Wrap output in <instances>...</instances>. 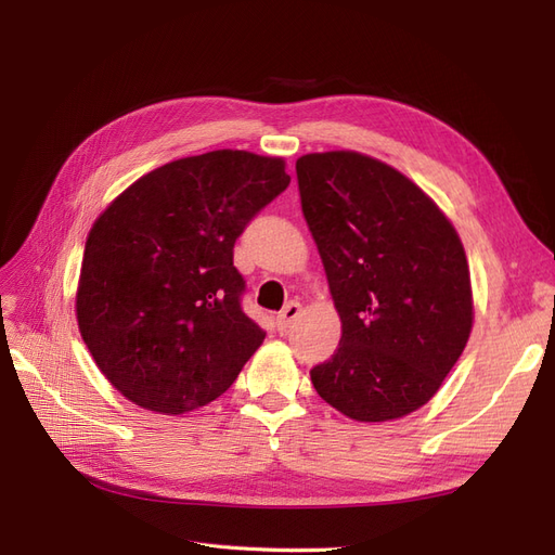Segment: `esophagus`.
<instances>
[{
	"label": "esophagus",
	"instance_id": "1",
	"mask_svg": "<svg viewBox=\"0 0 555 555\" xmlns=\"http://www.w3.org/2000/svg\"><path fill=\"white\" fill-rule=\"evenodd\" d=\"M298 317H300V304H294V300H292V304L284 306V310L278 314V328L289 331Z\"/></svg>",
	"mask_w": 555,
	"mask_h": 555
}]
</instances>
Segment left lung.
I'll use <instances>...</instances> for the list:
<instances>
[{"mask_svg":"<svg viewBox=\"0 0 555 555\" xmlns=\"http://www.w3.org/2000/svg\"><path fill=\"white\" fill-rule=\"evenodd\" d=\"M340 347L310 371L357 422L400 418L438 393L473 328L469 268L444 212L389 164L349 150L296 162Z\"/></svg>","mask_w":555,"mask_h":555,"instance_id":"1","label":"left lung"}]
</instances>
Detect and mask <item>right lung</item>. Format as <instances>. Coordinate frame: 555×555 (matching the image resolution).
<instances>
[{"label": "right lung", "instance_id": "obj_1", "mask_svg": "<svg viewBox=\"0 0 555 555\" xmlns=\"http://www.w3.org/2000/svg\"><path fill=\"white\" fill-rule=\"evenodd\" d=\"M289 180L278 157L215 150L150 171L99 215L76 314L99 371L125 398L182 414L238 377L266 331L243 310L233 245Z\"/></svg>", "mask_w": 555, "mask_h": 555}]
</instances>
